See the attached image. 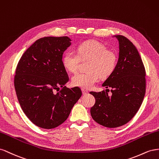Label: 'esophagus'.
I'll return each instance as SVG.
<instances>
[{
    "label": "esophagus",
    "mask_w": 159,
    "mask_h": 159,
    "mask_svg": "<svg viewBox=\"0 0 159 159\" xmlns=\"http://www.w3.org/2000/svg\"><path fill=\"white\" fill-rule=\"evenodd\" d=\"M82 93H83V95H86V94H87L89 93V92L87 91V90H84V89H82Z\"/></svg>",
    "instance_id": "34e87169"
}]
</instances>
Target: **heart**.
<instances>
[{
    "label": "heart",
    "mask_w": 159,
    "mask_h": 159,
    "mask_svg": "<svg viewBox=\"0 0 159 159\" xmlns=\"http://www.w3.org/2000/svg\"><path fill=\"white\" fill-rule=\"evenodd\" d=\"M76 53L68 51L62 57V65L71 72L78 69L80 59L89 60L87 72H77L72 77V84L75 87L89 89L98 80L100 76L106 78L116 69L117 54L97 40H89L80 44Z\"/></svg>",
    "instance_id": "obj_1"
}]
</instances>
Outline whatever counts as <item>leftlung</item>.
<instances>
[{
  "label": "left lung",
  "mask_w": 159,
  "mask_h": 159,
  "mask_svg": "<svg viewBox=\"0 0 159 159\" xmlns=\"http://www.w3.org/2000/svg\"><path fill=\"white\" fill-rule=\"evenodd\" d=\"M119 44V58L114 72L102 84L107 92H90L95 98L90 115L94 121L108 128L127 123L139 111L146 90L144 66L137 48L122 35H115Z\"/></svg>",
  "instance_id": "8db88e82"
}]
</instances>
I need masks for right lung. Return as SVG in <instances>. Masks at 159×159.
<instances>
[{"label":"right lung","mask_w":159,"mask_h":159,"mask_svg":"<svg viewBox=\"0 0 159 159\" xmlns=\"http://www.w3.org/2000/svg\"><path fill=\"white\" fill-rule=\"evenodd\" d=\"M70 45L68 37L41 38L26 50L16 66L18 100L26 116L40 128L54 129L63 123L82 95L80 88L65 86L69 79L62 54Z\"/></svg>","instance_id":"add662e5"}]
</instances>
